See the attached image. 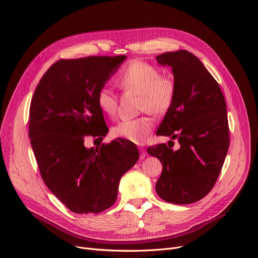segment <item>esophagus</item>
Returning <instances> with one entry per match:
<instances>
[{"label": "esophagus", "instance_id": "1", "mask_svg": "<svg viewBox=\"0 0 258 258\" xmlns=\"http://www.w3.org/2000/svg\"><path fill=\"white\" fill-rule=\"evenodd\" d=\"M139 150H140V159H141V160L145 159V157H146V151H145V149L142 148V147H140Z\"/></svg>", "mask_w": 258, "mask_h": 258}]
</instances>
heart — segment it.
<instances>
[{
  "mask_svg": "<svg viewBox=\"0 0 258 258\" xmlns=\"http://www.w3.org/2000/svg\"><path fill=\"white\" fill-rule=\"evenodd\" d=\"M119 87L124 91L139 94V110L152 115L165 114L172 106L176 87L172 78L162 76L153 65L136 60L131 62L118 78ZM99 109L109 117L117 113L116 95L107 87L99 89L96 95ZM153 126L149 117L122 120L112 130L113 135L136 144H142Z\"/></svg>",
  "mask_w": 258,
  "mask_h": 258,
  "instance_id": "obj_1",
  "label": "heart"
}]
</instances>
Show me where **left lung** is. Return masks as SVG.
Returning a JSON list of instances; mask_svg holds the SVG:
<instances>
[{
	"label": "left lung",
	"instance_id": "obj_1",
	"mask_svg": "<svg viewBox=\"0 0 258 258\" xmlns=\"http://www.w3.org/2000/svg\"><path fill=\"white\" fill-rule=\"evenodd\" d=\"M156 59L172 68L176 87L157 135L177 139L180 145L177 150L166 144L148 147L150 156L163 164L156 191L170 203H194L211 192L228 151L225 98L217 81L190 51H168Z\"/></svg>",
	"mask_w": 258,
	"mask_h": 258
}]
</instances>
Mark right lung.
<instances>
[{
  "instance_id": "add662e5",
  "label": "right lung",
  "mask_w": 258,
  "mask_h": 258,
  "mask_svg": "<svg viewBox=\"0 0 258 258\" xmlns=\"http://www.w3.org/2000/svg\"><path fill=\"white\" fill-rule=\"evenodd\" d=\"M126 56L59 60L41 78L30 106L29 138L41 177L76 214H98L115 203L120 178L139 159L137 146L116 139L87 148L86 137L109 132L96 95Z\"/></svg>"
}]
</instances>
